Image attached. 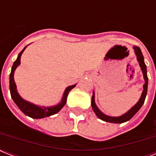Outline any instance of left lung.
Returning a JSON list of instances; mask_svg holds the SVG:
<instances>
[{
    "label": "left lung",
    "mask_w": 156,
    "mask_h": 156,
    "mask_svg": "<svg viewBox=\"0 0 156 156\" xmlns=\"http://www.w3.org/2000/svg\"><path fill=\"white\" fill-rule=\"evenodd\" d=\"M133 50H134V53H135L136 56H137V61H138V64H139V66H140L141 70L143 71V78H144V81H145V83H144V85H143V92H142V95H141L140 99H139V100L137 102V104H134V105H133L128 112H126L125 114H123V115H121V116H111L103 113L98 108L97 105L95 104V92L93 91V95L92 98H91V107H92L93 111H94V112L95 113V115H96L100 120H102V121H106V122H110V123L116 124H121L124 123V122H126V121H128L129 120H130V119L138 112V110L142 108L143 104H144L146 96H147V93L148 86L147 66L145 65L144 57H143V53H142V51H141L140 48L138 47H137V46H133Z\"/></svg>",
    "instance_id": "left-lung-1"
}]
</instances>
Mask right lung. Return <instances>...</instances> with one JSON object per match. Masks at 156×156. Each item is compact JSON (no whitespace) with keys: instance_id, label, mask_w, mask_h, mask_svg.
<instances>
[{"instance_id":"add662e5","label":"right lung","mask_w":156,"mask_h":156,"mask_svg":"<svg viewBox=\"0 0 156 156\" xmlns=\"http://www.w3.org/2000/svg\"><path fill=\"white\" fill-rule=\"evenodd\" d=\"M27 47V46H26L23 49V51L18 54V58L13 62L12 69H11V73L9 74V90H10L11 97L13 99V102L15 103L16 105L19 108L21 111L23 112L25 115L30 116L31 118L41 119L47 117V116H52L54 114L57 113L66 105L69 92L73 87H75L76 84L72 86H69L68 87H66V89L64 91L63 95H62V99H61V102L59 103L58 104H56V105H54V106H39V105H36V104H32V103L28 102V101L25 100L24 99H23L18 92L17 86H16V83L14 82V78H13V75H14V71L17 69V67L21 64V56H22V54L24 52V50L26 49Z\"/></svg>"}]
</instances>
